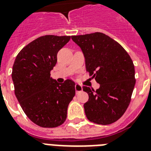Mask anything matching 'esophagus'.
<instances>
[{"label":"esophagus","mask_w":151,"mask_h":151,"mask_svg":"<svg viewBox=\"0 0 151 151\" xmlns=\"http://www.w3.org/2000/svg\"><path fill=\"white\" fill-rule=\"evenodd\" d=\"M75 89H76V93H79V92L82 91V90H83L82 86L80 84H76V85H75Z\"/></svg>","instance_id":"esophagus-1"}]
</instances>
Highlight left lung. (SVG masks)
Returning a JSON list of instances; mask_svg holds the SVG:
<instances>
[{
	"mask_svg": "<svg viewBox=\"0 0 151 151\" xmlns=\"http://www.w3.org/2000/svg\"><path fill=\"white\" fill-rule=\"evenodd\" d=\"M72 39L83 52L89 76L100 84L96 91L82 87L89 96L84 104L86 117L100 125L115 122L127 110L135 85L132 60L117 41L104 33L73 35Z\"/></svg>",
	"mask_w": 151,
	"mask_h": 151,
	"instance_id": "1",
	"label": "left lung"
}]
</instances>
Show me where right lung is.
<instances>
[{"label":"right lung","mask_w":151,"mask_h":151,"mask_svg":"<svg viewBox=\"0 0 151 151\" xmlns=\"http://www.w3.org/2000/svg\"><path fill=\"white\" fill-rule=\"evenodd\" d=\"M70 36L44 35L17 54L12 70L14 92L31 121L43 128H55L66 119L67 108L76 94L75 82L58 83L50 77L57 54Z\"/></svg>","instance_id":"1"}]
</instances>
